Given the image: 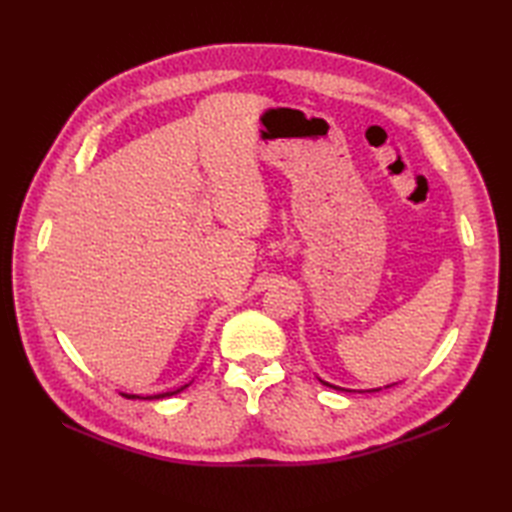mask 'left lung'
<instances>
[{
    "label": "left lung",
    "instance_id": "obj_1",
    "mask_svg": "<svg viewBox=\"0 0 512 512\" xmlns=\"http://www.w3.org/2000/svg\"><path fill=\"white\" fill-rule=\"evenodd\" d=\"M321 383H323V380H321ZM323 385H328V387H334V385H330V383H323ZM334 389H339V387H334ZM345 391V389H343ZM376 391V389H374Z\"/></svg>",
    "mask_w": 512,
    "mask_h": 512
}]
</instances>
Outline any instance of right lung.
<instances>
[{
  "mask_svg": "<svg viewBox=\"0 0 512 512\" xmlns=\"http://www.w3.org/2000/svg\"><path fill=\"white\" fill-rule=\"evenodd\" d=\"M184 387H189V385H184ZM184 387H180V389H176V391H167V394H158V396H149V398H167V396H173V394H178V391H182ZM125 398H140V396H136V394H123ZM147 398V400H149Z\"/></svg>",
  "mask_w": 512,
  "mask_h": 512,
  "instance_id": "right-lung-1",
  "label": "right lung"
}]
</instances>
